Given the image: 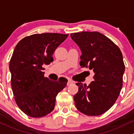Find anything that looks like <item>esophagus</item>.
Segmentation results:
<instances>
[{"label": "esophagus", "instance_id": "34e87169", "mask_svg": "<svg viewBox=\"0 0 134 134\" xmlns=\"http://www.w3.org/2000/svg\"><path fill=\"white\" fill-rule=\"evenodd\" d=\"M72 83H73L72 81H70V80H68V82H67V85L68 86H69V85H71Z\"/></svg>", "mask_w": 134, "mask_h": 134}]
</instances>
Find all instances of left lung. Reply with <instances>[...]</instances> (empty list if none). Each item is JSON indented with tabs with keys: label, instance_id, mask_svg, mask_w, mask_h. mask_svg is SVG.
Segmentation results:
<instances>
[{
	"label": "left lung",
	"instance_id": "left-lung-1",
	"mask_svg": "<svg viewBox=\"0 0 134 134\" xmlns=\"http://www.w3.org/2000/svg\"><path fill=\"white\" fill-rule=\"evenodd\" d=\"M70 37L82 53L80 66L94 72V81L88 86L76 83L75 107L85 115H101L114 105L122 88L125 69L122 53L110 38L97 31L74 33Z\"/></svg>",
	"mask_w": 134,
	"mask_h": 134
}]
</instances>
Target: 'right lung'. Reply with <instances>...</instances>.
Returning a JSON list of instances; mask_svg holds the SVG:
<instances>
[{
	"mask_svg": "<svg viewBox=\"0 0 134 134\" xmlns=\"http://www.w3.org/2000/svg\"><path fill=\"white\" fill-rule=\"evenodd\" d=\"M68 35L34 34L20 41L9 62L12 88L19 108L28 116L41 118L52 112L56 96L66 87L64 77L53 81L44 77V64L53 60L56 48Z\"/></svg>",
	"mask_w": 134,
	"mask_h": 134,
	"instance_id": "1",
	"label": "right lung"
}]
</instances>
